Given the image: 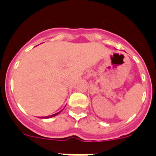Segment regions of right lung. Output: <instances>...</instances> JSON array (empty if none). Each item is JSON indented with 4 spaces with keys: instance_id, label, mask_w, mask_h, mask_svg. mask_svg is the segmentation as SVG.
Returning <instances> with one entry per match:
<instances>
[{
    "instance_id": "1",
    "label": "right lung",
    "mask_w": 156,
    "mask_h": 156,
    "mask_svg": "<svg viewBox=\"0 0 156 156\" xmlns=\"http://www.w3.org/2000/svg\"><path fill=\"white\" fill-rule=\"evenodd\" d=\"M61 111H62V110H61ZM61 111H60V112H58V113H54V114H53V115H50V116H43V118H50V117H54V116H57V114H59V113H61Z\"/></svg>"
}]
</instances>
